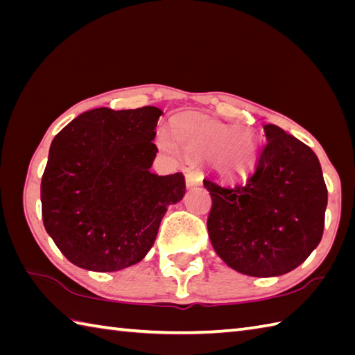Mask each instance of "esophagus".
Instances as JSON below:
<instances>
[{
	"label": "esophagus",
	"mask_w": 355,
	"mask_h": 355,
	"mask_svg": "<svg viewBox=\"0 0 355 355\" xmlns=\"http://www.w3.org/2000/svg\"><path fill=\"white\" fill-rule=\"evenodd\" d=\"M202 183L201 173L198 171H187L186 172V186L187 189H193V187H198Z\"/></svg>",
	"instance_id": "34e87169"
}]
</instances>
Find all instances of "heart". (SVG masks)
Here are the masks:
<instances>
[{
    "instance_id": "1",
    "label": "heart",
    "mask_w": 355,
    "mask_h": 355,
    "mask_svg": "<svg viewBox=\"0 0 355 355\" xmlns=\"http://www.w3.org/2000/svg\"><path fill=\"white\" fill-rule=\"evenodd\" d=\"M177 137L187 153L212 155V166L224 175H245L259 157L258 140L253 134L212 119H183L178 123ZM158 143L164 149H175V140L166 132L158 134Z\"/></svg>"
}]
</instances>
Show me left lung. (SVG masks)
<instances>
[{"instance_id": "8db88e82", "label": "left lung", "mask_w": 355, "mask_h": 355, "mask_svg": "<svg viewBox=\"0 0 355 355\" xmlns=\"http://www.w3.org/2000/svg\"><path fill=\"white\" fill-rule=\"evenodd\" d=\"M267 145L247 178L209 173L207 220L216 254L256 277L290 273L319 245L328 191L310 146L276 125L263 126Z\"/></svg>"}]
</instances>
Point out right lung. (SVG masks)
<instances>
[{
  "label": "right lung",
  "instance_id": "right-lung-1",
  "mask_svg": "<svg viewBox=\"0 0 355 355\" xmlns=\"http://www.w3.org/2000/svg\"><path fill=\"white\" fill-rule=\"evenodd\" d=\"M157 107L82 112L53 139L41 183L44 227L74 266L110 273L153 248L171 205L182 201V172L150 171Z\"/></svg>",
  "mask_w": 355,
  "mask_h": 355
}]
</instances>
